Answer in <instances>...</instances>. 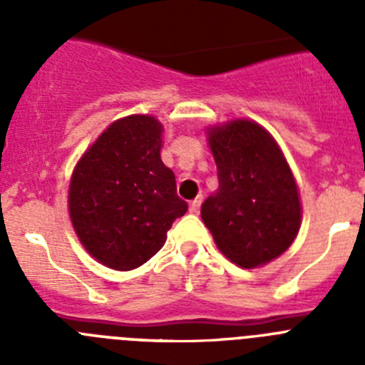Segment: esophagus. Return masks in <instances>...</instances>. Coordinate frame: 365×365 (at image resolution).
<instances>
[{
	"label": "esophagus",
	"mask_w": 365,
	"mask_h": 365,
	"mask_svg": "<svg viewBox=\"0 0 365 365\" xmlns=\"http://www.w3.org/2000/svg\"><path fill=\"white\" fill-rule=\"evenodd\" d=\"M201 202H202V197L193 199V201L190 202V212H192V214H197L199 208H201Z\"/></svg>",
	"instance_id": "obj_1"
}]
</instances>
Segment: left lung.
<instances>
[{
    "instance_id": "8db88e82",
    "label": "left lung",
    "mask_w": 365,
    "mask_h": 365,
    "mask_svg": "<svg viewBox=\"0 0 365 365\" xmlns=\"http://www.w3.org/2000/svg\"><path fill=\"white\" fill-rule=\"evenodd\" d=\"M208 143L219 188L202 202V221L232 263L265 265L291 247L299 230L302 208L291 168L256 122L212 128Z\"/></svg>"
}]
</instances>
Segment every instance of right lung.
<instances>
[{
	"label": "right lung",
	"mask_w": 365,
	"mask_h": 365,
	"mask_svg": "<svg viewBox=\"0 0 365 365\" xmlns=\"http://www.w3.org/2000/svg\"><path fill=\"white\" fill-rule=\"evenodd\" d=\"M163 125L148 115L113 122L83 153L69 186L76 235L95 259L131 270L159 252L188 210L175 175L160 160Z\"/></svg>",
	"instance_id": "obj_1"
}]
</instances>
